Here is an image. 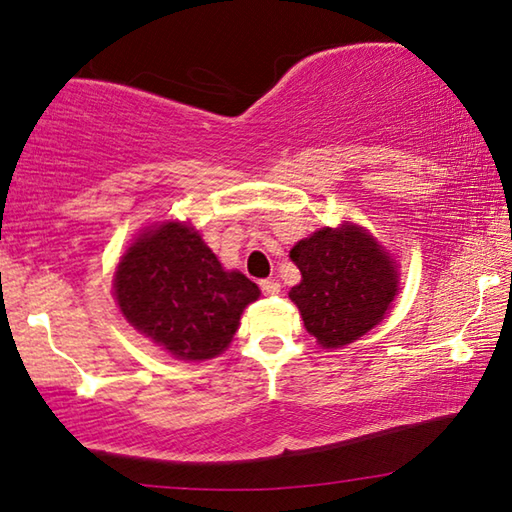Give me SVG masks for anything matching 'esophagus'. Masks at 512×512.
Returning <instances> with one entry per match:
<instances>
[{
    "label": "esophagus",
    "mask_w": 512,
    "mask_h": 512,
    "mask_svg": "<svg viewBox=\"0 0 512 512\" xmlns=\"http://www.w3.org/2000/svg\"><path fill=\"white\" fill-rule=\"evenodd\" d=\"M259 287H262L264 296H275V293L280 291V282H277V280H262V282H259Z\"/></svg>",
    "instance_id": "esophagus-1"
}]
</instances>
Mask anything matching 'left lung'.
<instances>
[{"label": "left lung", "mask_w": 512, "mask_h": 512, "mask_svg": "<svg viewBox=\"0 0 512 512\" xmlns=\"http://www.w3.org/2000/svg\"><path fill=\"white\" fill-rule=\"evenodd\" d=\"M289 257L302 275L289 298L325 350L343 348L370 332L400 289L395 259L357 223L320 228L298 241Z\"/></svg>", "instance_id": "8db88e82"}]
</instances>
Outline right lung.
I'll return each mask as SVG.
<instances>
[{"label": "right lung", "mask_w": 512, "mask_h": 512, "mask_svg": "<svg viewBox=\"0 0 512 512\" xmlns=\"http://www.w3.org/2000/svg\"><path fill=\"white\" fill-rule=\"evenodd\" d=\"M119 311L171 357L214 359L228 348L259 287L225 271L192 225L146 228L119 259L112 280Z\"/></svg>", "instance_id": "right-lung-1"}]
</instances>
